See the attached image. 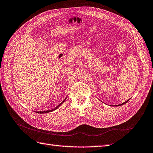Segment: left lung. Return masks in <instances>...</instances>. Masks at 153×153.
Returning <instances> with one entry per match:
<instances>
[{"label": "left lung", "mask_w": 153, "mask_h": 153, "mask_svg": "<svg viewBox=\"0 0 153 153\" xmlns=\"http://www.w3.org/2000/svg\"><path fill=\"white\" fill-rule=\"evenodd\" d=\"M131 99V98H130ZM130 99H129V100H128L127 101H124V103H121V104H119V105H116V106H121V105H124L125 103H126L127 102H128V101L129 100H130Z\"/></svg>", "instance_id": "obj_1"}]
</instances>
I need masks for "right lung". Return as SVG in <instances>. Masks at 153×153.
<instances>
[{"mask_svg":"<svg viewBox=\"0 0 153 153\" xmlns=\"http://www.w3.org/2000/svg\"><path fill=\"white\" fill-rule=\"evenodd\" d=\"M68 97V96H67ZM67 97H66V98H65V100H64L63 101H62V102H61V103H60L59 105H57V106H56V107H55V108H53V109H52V110H45V111H41V112H37V113H38V114H45V113H48V112H52V111H54L55 110H56L57 108H58L59 107V106H61L64 102V101H65V100H66V99L67 98Z\"/></svg>","mask_w":153,"mask_h":153,"instance_id":"1","label":"right lung"}]
</instances>
